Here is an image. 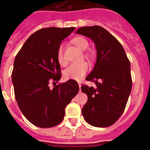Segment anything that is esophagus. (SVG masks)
<instances>
[{
	"label": "esophagus",
	"instance_id": "34e87169",
	"mask_svg": "<svg viewBox=\"0 0 150 150\" xmlns=\"http://www.w3.org/2000/svg\"><path fill=\"white\" fill-rule=\"evenodd\" d=\"M79 89H80V88H81V83H79Z\"/></svg>",
	"mask_w": 150,
	"mask_h": 150
}]
</instances>
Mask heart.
<instances>
[{"instance_id":"b5f03b06","label":"heart","mask_w":150,"mask_h":150,"mask_svg":"<svg viewBox=\"0 0 150 150\" xmlns=\"http://www.w3.org/2000/svg\"><path fill=\"white\" fill-rule=\"evenodd\" d=\"M72 42L81 50H85L88 47V42L84 38L77 37L72 40ZM57 59L59 64L62 66L66 65V60L63 57V50L62 46H59L57 51ZM88 62H79L73 63L69 66L64 71V77L67 79H73V80H81L83 78L88 71Z\"/></svg>"}]
</instances>
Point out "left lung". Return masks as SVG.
I'll return each mask as SVG.
<instances>
[{
    "instance_id": "left-lung-1",
    "label": "left lung",
    "mask_w": 150,
    "mask_h": 150,
    "mask_svg": "<svg viewBox=\"0 0 150 150\" xmlns=\"http://www.w3.org/2000/svg\"><path fill=\"white\" fill-rule=\"evenodd\" d=\"M75 33L91 38L96 49V62L86 77L96 83V88L81 86L88 96L82 114L95 127L112 125L122 115L131 92L130 62L118 40L103 27L83 26Z\"/></svg>"
}]
</instances>
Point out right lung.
<instances>
[{
    "label": "right lung",
    "mask_w": 150,
    "mask_h": 150,
    "mask_svg": "<svg viewBox=\"0 0 150 150\" xmlns=\"http://www.w3.org/2000/svg\"><path fill=\"white\" fill-rule=\"evenodd\" d=\"M75 27L41 29L29 38L14 59L12 82L16 100L25 117L37 127L50 128L62 122L65 108L78 94L73 79L50 89L61 79L57 51Z\"/></svg>",
    "instance_id": "right-lung-1"
}]
</instances>
